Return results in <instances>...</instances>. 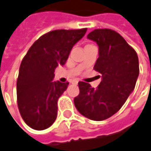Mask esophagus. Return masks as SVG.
Here are the masks:
<instances>
[{
  "instance_id": "1",
  "label": "esophagus",
  "mask_w": 151,
  "mask_h": 151,
  "mask_svg": "<svg viewBox=\"0 0 151 151\" xmlns=\"http://www.w3.org/2000/svg\"><path fill=\"white\" fill-rule=\"evenodd\" d=\"M78 79H74V80H73V81H72V83H73V84H78Z\"/></svg>"
}]
</instances>
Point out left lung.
Instances as JSON below:
<instances>
[{
    "instance_id": "1",
    "label": "left lung",
    "mask_w": 151,
    "mask_h": 151,
    "mask_svg": "<svg viewBox=\"0 0 151 151\" xmlns=\"http://www.w3.org/2000/svg\"><path fill=\"white\" fill-rule=\"evenodd\" d=\"M87 38L99 46L93 69L102 79L95 89L86 82H78L79 94L74 98V105L85 117L103 121L117 113L134 91L139 61L136 50L114 30L94 29Z\"/></svg>"
}]
</instances>
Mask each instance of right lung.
Here are the masks:
<instances>
[{"mask_svg": "<svg viewBox=\"0 0 151 151\" xmlns=\"http://www.w3.org/2000/svg\"><path fill=\"white\" fill-rule=\"evenodd\" d=\"M87 29H57L40 37L24 56L16 82L22 118L33 129L50 127L58 115V100L69 83L52 81L55 69L64 65Z\"/></svg>", "mask_w": 151, "mask_h": 151, "instance_id": "obj_1", "label": "right lung"}]
</instances>
